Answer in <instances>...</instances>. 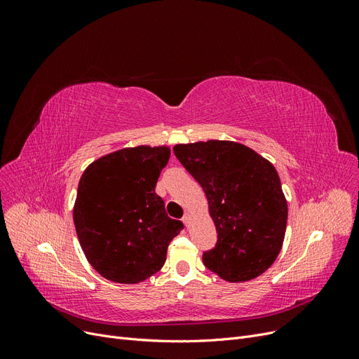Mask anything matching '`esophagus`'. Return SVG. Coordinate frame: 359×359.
Here are the masks:
<instances>
[{
  "label": "esophagus",
  "instance_id": "obj_1",
  "mask_svg": "<svg viewBox=\"0 0 359 359\" xmlns=\"http://www.w3.org/2000/svg\"><path fill=\"white\" fill-rule=\"evenodd\" d=\"M182 222H184V224L189 226V224H190V222H191V214H190V212H186V214H184V217H182Z\"/></svg>",
  "mask_w": 359,
  "mask_h": 359
}]
</instances>
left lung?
Returning a JSON list of instances; mask_svg holds the SVG:
<instances>
[{"mask_svg": "<svg viewBox=\"0 0 359 359\" xmlns=\"http://www.w3.org/2000/svg\"><path fill=\"white\" fill-rule=\"evenodd\" d=\"M173 153L208 201L217 244L203 264L229 283L264 274L285 241L287 202L271 161L233 140L178 144Z\"/></svg>", "mask_w": 359, "mask_h": 359, "instance_id": "1", "label": "left lung"}]
</instances>
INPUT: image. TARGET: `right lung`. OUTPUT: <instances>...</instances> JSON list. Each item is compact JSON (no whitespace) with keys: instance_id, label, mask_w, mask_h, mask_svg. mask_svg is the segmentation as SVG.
Returning <instances> with one entry per match:
<instances>
[{"instance_id":"right-lung-1","label":"right lung","mask_w":359,"mask_h":359,"mask_svg":"<svg viewBox=\"0 0 359 359\" xmlns=\"http://www.w3.org/2000/svg\"><path fill=\"white\" fill-rule=\"evenodd\" d=\"M170 148L139 145L94 160L82 173L73 206L90 265L114 283L135 285L158 273L184 224L168 217L156 194Z\"/></svg>"}]
</instances>
